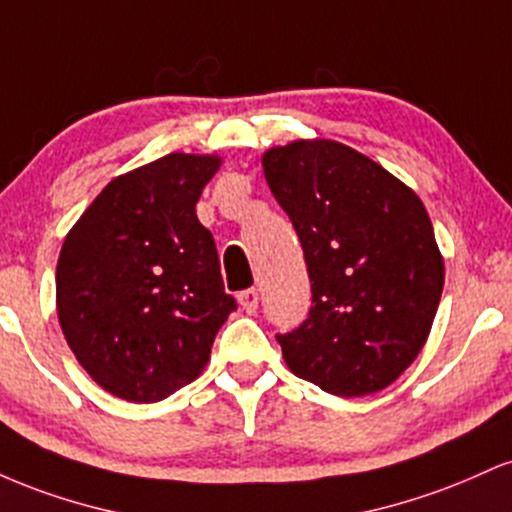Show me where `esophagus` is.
<instances>
[{"mask_svg":"<svg viewBox=\"0 0 512 512\" xmlns=\"http://www.w3.org/2000/svg\"><path fill=\"white\" fill-rule=\"evenodd\" d=\"M238 303L243 305L245 313H255L257 310V303H260V293H257V289H245L238 293Z\"/></svg>","mask_w":512,"mask_h":512,"instance_id":"esophagus-1","label":"esophagus"}]
</instances>
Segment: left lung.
Here are the masks:
<instances>
[{"instance_id": "obj_1", "label": "left lung", "mask_w": 512, "mask_h": 512, "mask_svg": "<svg viewBox=\"0 0 512 512\" xmlns=\"http://www.w3.org/2000/svg\"><path fill=\"white\" fill-rule=\"evenodd\" d=\"M308 264L313 308L276 334L298 378L339 397L392 385L424 349L445 267L424 202L349 146L315 139L262 156Z\"/></svg>"}]
</instances>
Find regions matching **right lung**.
Instances as JSON below:
<instances>
[{
    "label": "right lung",
    "mask_w": 512,
    "mask_h": 512,
    "mask_svg": "<svg viewBox=\"0 0 512 512\" xmlns=\"http://www.w3.org/2000/svg\"><path fill=\"white\" fill-rule=\"evenodd\" d=\"M219 166V156L168 154L120 175L64 238V339L110 395L149 404L192 383L238 308L195 211Z\"/></svg>",
    "instance_id": "1"
}]
</instances>
